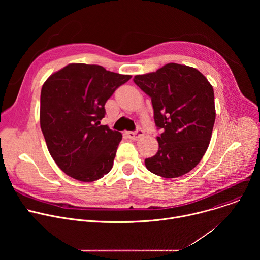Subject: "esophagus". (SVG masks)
<instances>
[{
  "mask_svg": "<svg viewBox=\"0 0 260 260\" xmlns=\"http://www.w3.org/2000/svg\"><path fill=\"white\" fill-rule=\"evenodd\" d=\"M126 135L129 139L136 141L144 136V131L142 128H137V131H135V132H127Z\"/></svg>",
  "mask_w": 260,
  "mask_h": 260,
  "instance_id": "obj_1",
  "label": "esophagus"
}]
</instances>
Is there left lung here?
<instances>
[{
    "label": "left lung",
    "instance_id": "1",
    "mask_svg": "<svg viewBox=\"0 0 260 260\" xmlns=\"http://www.w3.org/2000/svg\"><path fill=\"white\" fill-rule=\"evenodd\" d=\"M134 82L151 98L155 125L161 131L158 151L145 159L146 168L164 178L190 172L212 136L216 117L212 85L197 69L173 62L135 76Z\"/></svg>",
    "mask_w": 260,
    "mask_h": 260
}]
</instances>
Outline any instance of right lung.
I'll use <instances>...</instances> for the list:
<instances>
[{"instance_id": "obj_1", "label": "right lung", "mask_w": 260, "mask_h": 260, "mask_svg": "<svg viewBox=\"0 0 260 260\" xmlns=\"http://www.w3.org/2000/svg\"><path fill=\"white\" fill-rule=\"evenodd\" d=\"M131 78L98 64L71 63L43 84L41 129L50 155L68 176L92 182L112 169L122 135L100 121L108 99Z\"/></svg>"}]
</instances>
